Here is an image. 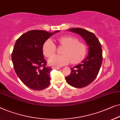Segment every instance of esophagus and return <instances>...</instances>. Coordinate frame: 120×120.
Wrapping results in <instances>:
<instances>
[{
    "mask_svg": "<svg viewBox=\"0 0 120 120\" xmlns=\"http://www.w3.org/2000/svg\"><path fill=\"white\" fill-rule=\"evenodd\" d=\"M60 67H52V69H55V70H59L60 69Z\"/></svg>",
    "mask_w": 120,
    "mask_h": 120,
    "instance_id": "1",
    "label": "esophagus"
}]
</instances>
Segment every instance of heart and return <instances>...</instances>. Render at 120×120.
I'll use <instances>...</instances> for the list:
<instances>
[{"mask_svg": "<svg viewBox=\"0 0 120 120\" xmlns=\"http://www.w3.org/2000/svg\"><path fill=\"white\" fill-rule=\"evenodd\" d=\"M58 42L65 47L62 52L63 55H54L48 60L50 65L60 67L67 65L71 62L75 64L80 62L86 53V46L83 42L79 41L75 36H65L58 38ZM56 52V47L53 41L47 40L43 44V53L46 57L51 56Z\"/></svg>", "mask_w": 120, "mask_h": 120, "instance_id": "b5f03b06", "label": "heart"}]
</instances>
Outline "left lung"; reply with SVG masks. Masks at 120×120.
I'll use <instances>...</instances> for the list:
<instances>
[{
  "mask_svg": "<svg viewBox=\"0 0 120 120\" xmlns=\"http://www.w3.org/2000/svg\"><path fill=\"white\" fill-rule=\"evenodd\" d=\"M70 31L79 34L89 46V54L82 64L70 68L71 74L65 77L66 82L72 86L82 88L86 86L97 77L102 63L101 44L94 33L82 28H72Z\"/></svg>",
  "mask_w": 120,
  "mask_h": 120,
  "instance_id": "left-lung-1",
  "label": "left lung"
}]
</instances>
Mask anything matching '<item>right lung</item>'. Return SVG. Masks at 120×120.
Masks as SVG:
<instances>
[{
    "label": "right lung",
    "instance_id": "1",
    "mask_svg": "<svg viewBox=\"0 0 120 120\" xmlns=\"http://www.w3.org/2000/svg\"><path fill=\"white\" fill-rule=\"evenodd\" d=\"M53 34L44 30H30L15 43L11 55L13 67L19 78L29 88L40 91L49 85L52 68L47 67L42 49L45 41Z\"/></svg>",
    "mask_w": 120,
    "mask_h": 120
}]
</instances>
